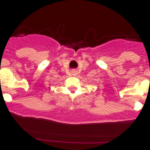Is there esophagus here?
I'll list each match as a JSON object with an SVG mask.
<instances>
[{
    "mask_svg": "<svg viewBox=\"0 0 150 150\" xmlns=\"http://www.w3.org/2000/svg\"><path fill=\"white\" fill-rule=\"evenodd\" d=\"M71 74H72V75H73V76H76V75H78V70H77V69H72V70H71Z\"/></svg>",
    "mask_w": 150,
    "mask_h": 150,
    "instance_id": "34e87169",
    "label": "esophagus"
}]
</instances>
